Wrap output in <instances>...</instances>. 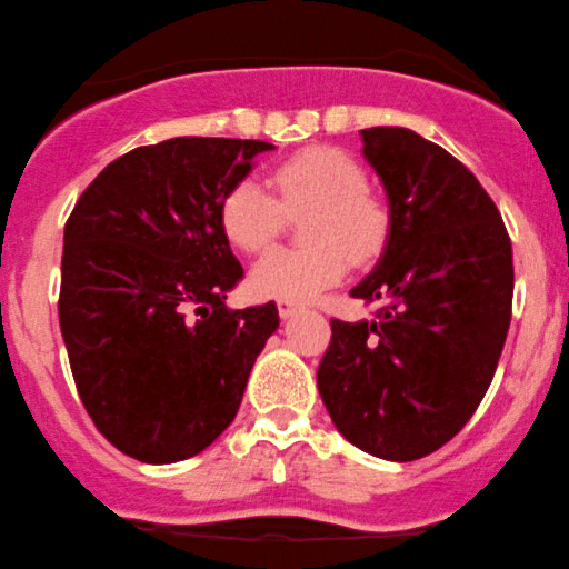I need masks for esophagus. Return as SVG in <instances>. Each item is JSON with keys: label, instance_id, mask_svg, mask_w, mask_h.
I'll list each match as a JSON object with an SVG mask.
<instances>
[{"label": "esophagus", "instance_id": "esophagus-1", "mask_svg": "<svg viewBox=\"0 0 569 569\" xmlns=\"http://www.w3.org/2000/svg\"><path fill=\"white\" fill-rule=\"evenodd\" d=\"M277 311H279V316H282V319H290V316L298 313V306H295V302H290V300H279Z\"/></svg>", "mask_w": 569, "mask_h": 569}]
</instances>
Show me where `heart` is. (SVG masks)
<instances>
[{"label": "heart", "mask_w": 569, "mask_h": 569, "mask_svg": "<svg viewBox=\"0 0 569 569\" xmlns=\"http://www.w3.org/2000/svg\"><path fill=\"white\" fill-rule=\"evenodd\" d=\"M277 198L256 180H240L219 203L224 238L242 253H261L284 232L287 217H306L300 250H271L250 271L261 298L302 302L342 282L350 261L381 256L389 238V211L368 193L366 172L350 153L316 146L271 169Z\"/></svg>", "instance_id": "b5f03b06"}]
</instances>
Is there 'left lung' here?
<instances>
[{"label":"left lung","instance_id":"1","mask_svg":"<svg viewBox=\"0 0 569 569\" xmlns=\"http://www.w3.org/2000/svg\"><path fill=\"white\" fill-rule=\"evenodd\" d=\"M360 136L389 198V238L350 295L379 311L331 319L316 383L350 445L410 462L460 433L489 389L512 316V242L452 153L408 128Z\"/></svg>","mask_w":569,"mask_h":569}]
</instances>
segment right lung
<instances>
[{
	"label": "right lung",
	"mask_w": 569,
	"mask_h": 569,
	"mask_svg": "<svg viewBox=\"0 0 569 569\" xmlns=\"http://www.w3.org/2000/svg\"><path fill=\"white\" fill-rule=\"evenodd\" d=\"M263 140L169 138L114 159L64 224L59 327L96 429L140 462L203 452L240 408L274 302L232 311L219 203Z\"/></svg>",
	"instance_id": "obj_1"
}]
</instances>
